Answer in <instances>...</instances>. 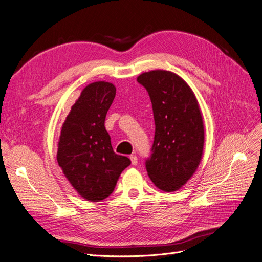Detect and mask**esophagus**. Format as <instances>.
I'll list each match as a JSON object with an SVG mask.
<instances>
[{
    "instance_id": "obj_1",
    "label": "esophagus",
    "mask_w": 262,
    "mask_h": 262,
    "mask_svg": "<svg viewBox=\"0 0 262 262\" xmlns=\"http://www.w3.org/2000/svg\"><path fill=\"white\" fill-rule=\"evenodd\" d=\"M129 158H130V161H132L133 165H137V164H138V159H137V157L134 156V154H132V156H130Z\"/></svg>"
}]
</instances>
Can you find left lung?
<instances>
[{
  "label": "left lung",
  "mask_w": 262,
  "mask_h": 262,
  "mask_svg": "<svg viewBox=\"0 0 262 262\" xmlns=\"http://www.w3.org/2000/svg\"><path fill=\"white\" fill-rule=\"evenodd\" d=\"M137 82L147 90L156 133L146 169L159 189L178 190L191 178L202 159L204 125L194 94L177 74L154 70Z\"/></svg>",
  "instance_id": "1"
}]
</instances>
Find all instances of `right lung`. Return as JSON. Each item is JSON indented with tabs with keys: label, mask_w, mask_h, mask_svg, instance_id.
Instances as JSON below:
<instances>
[{
	"label": "right lung",
	"mask_w": 262,
	"mask_h": 262,
	"mask_svg": "<svg viewBox=\"0 0 262 262\" xmlns=\"http://www.w3.org/2000/svg\"><path fill=\"white\" fill-rule=\"evenodd\" d=\"M116 89L108 82L87 85L72 105L58 142L57 161L64 176L84 199L98 202L114 190L130 160L113 151L104 127Z\"/></svg>",
	"instance_id": "obj_1"
}]
</instances>
